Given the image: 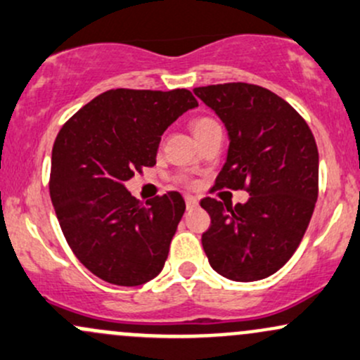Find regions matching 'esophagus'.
<instances>
[{
    "instance_id": "1",
    "label": "esophagus",
    "mask_w": 360,
    "mask_h": 360,
    "mask_svg": "<svg viewBox=\"0 0 360 360\" xmlns=\"http://www.w3.org/2000/svg\"><path fill=\"white\" fill-rule=\"evenodd\" d=\"M185 204H187L188 210H192V207H195L197 204H199V200H197L194 195H185Z\"/></svg>"
}]
</instances>
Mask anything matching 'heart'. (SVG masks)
<instances>
[{
	"label": "heart",
	"mask_w": 360,
	"mask_h": 360,
	"mask_svg": "<svg viewBox=\"0 0 360 360\" xmlns=\"http://www.w3.org/2000/svg\"><path fill=\"white\" fill-rule=\"evenodd\" d=\"M218 125V122H214L212 118H207V117H199L195 118L194 122H192V130H194L195 135L206 132L207 129H211V127H216Z\"/></svg>",
	"instance_id": "obj_1"
}]
</instances>
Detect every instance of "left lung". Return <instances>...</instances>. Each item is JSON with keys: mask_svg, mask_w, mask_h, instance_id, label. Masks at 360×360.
<instances>
[{"mask_svg": "<svg viewBox=\"0 0 360 360\" xmlns=\"http://www.w3.org/2000/svg\"><path fill=\"white\" fill-rule=\"evenodd\" d=\"M230 137L214 188L247 191L245 204L204 197L211 225L202 247L211 268L233 281L276 273L297 250L314 212L319 156L305 120L274 92L245 82L195 87Z\"/></svg>", "mask_w": 360, "mask_h": 360, "instance_id": "left-lung-1", "label": "left lung"}]
</instances>
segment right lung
I'll list each match as a JSON object with an SVG mask.
<instances>
[{"mask_svg": "<svg viewBox=\"0 0 360 360\" xmlns=\"http://www.w3.org/2000/svg\"><path fill=\"white\" fill-rule=\"evenodd\" d=\"M195 106L187 89H111L56 135L49 175L56 218L77 259L108 283L137 287L163 269L184 197L169 191L142 204L123 184L156 165L161 135Z\"/></svg>", "mask_w": 360, "mask_h": 360, "instance_id": "add662e5", "label": "right lung"}]
</instances>
